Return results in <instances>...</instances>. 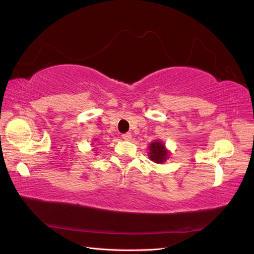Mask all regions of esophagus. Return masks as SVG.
Masks as SVG:
<instances>
[{
  "instance_id": "obj_1",
  "label": "esophagus",
  "mask_w": 254,
  "mask_h": 254,
  "mask_svg": "<svg viewBox=\"0 0 254 254\" xmlns=\"http://www.w3.org/2000/svg\"><path fill=\"white\" fill-rule=\"evenodd\" d=\"M122 137H123V139H124L125 141H130V140H131V133H129V132L124 133V134L122 135Z\"/></svg>"
}]
</instances>
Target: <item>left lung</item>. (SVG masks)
<instances>
[{"label": "left lung", "instance_id": "8db88e82", "mask_svg": "<svg viewBox=\"0 0 254 254\" xmlns=\"http://www.w3.org/2000/svg\"><path fill=\"white\" fill-rule=\"evenodd\" d=\"M168 153L170 152L165 148V145L162 142L157 140L149 145L148 156L155 163H164L168 158Z\"/></svg>", "mask_w": 254, "mask_h": 254}]
</instances>
